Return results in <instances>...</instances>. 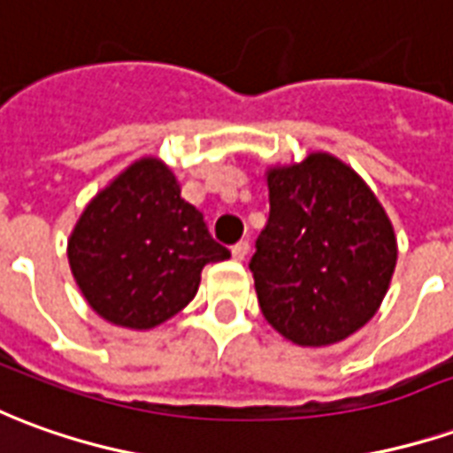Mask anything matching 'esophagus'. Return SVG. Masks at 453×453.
Returning <instances> with one entry per match:
<instances>
[{
  "mask_svg": "<svg viewBox=\"0 0 453 453\" xmlns=\"http://www.w3.org/2000/svg\"><path fill=\"white\" fill-rule=\"evenodd\" d=\"M248 252H250L248 240H240V242H235V245H233V257L235 259H245L248 257Z\"/></svg>",
  "mask_w": 453,
  "mask_h": 453,
  "instance_id": "obj_1",
  "label": "esophagus"
}]
</instances>
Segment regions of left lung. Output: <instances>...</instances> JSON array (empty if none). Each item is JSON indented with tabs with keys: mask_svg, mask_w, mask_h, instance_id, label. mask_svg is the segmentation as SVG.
<instances>
[{
	"mask_svg": "<svg viewBox=\"0 0 453 453\" xmlns=\"http://www.w3.org/2000/svg\"><path fill=\"white\" fill-rule=\"evenodd\" d=\"M270 218L250 270L259 309L296 346H331L368 324L388 294L397 240L368 183L316 151L267 172Z\"/></svg>",
	"mask_w": 453,
	"mask_h": 453,
	"instance_id": "8db88e82",
	"label": "left lung"
}]
</instances>
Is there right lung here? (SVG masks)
<instances>
[{"label": "right lung", "mask_w": 453, "mask_h": 453, "mask_svg": "<svg viewBox=\"0 0 453 453\" xmlns=\"http://www.w3.org/2000/svg\"><path fill=\"white\" fill-rule=\"evenodd\" d=\"M230 257L203 213L181 198L164 161H134L85 205L68 262L85 302L105 321L147 331L179 314L208 262Z\"/></svg>", "instance_id": "1"}]
</instances>
